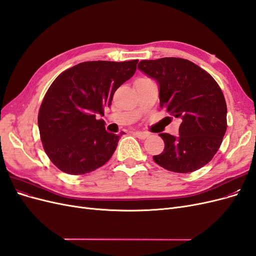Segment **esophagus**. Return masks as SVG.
<instances>
[{
  "label": "esophagus",
  "mask_w": 256,
  "mask_h": 256,
  "mask_svg": "<svg viewBox=\"0 0 256 256\" xmlns=\"http://www.w3.org/2000/svg\"><path fill=\"white\" fill-rule=\"evenodd\" d=\"M134 134L136 136H138V138H142V140H144V138H148V136H150V134H148L142 132V131H134Z\"/></svg>",
  "instance_id": "esophagus-1"
}]
</instances>
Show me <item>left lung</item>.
Returning a JSON list of instances; mask_svg holds the SVG:
<instances>
[{
    "label": "left lung",
    "instance_id": "left-lung-1",
    "mask_svg": "<svg viewBox=\"0 0 256 256\" xmlns=\"http://www.w3.org/2000/svg\"><path fill=\"white\" fill-rule=\"evenodd\" d=\"M138 68L159 86L160 108L180 118V136L160 134L164 150L157 164L175 173L203 168L218 152L226 131V102L220 86L204 69L188 60H141Z\"/></svg>",
    "mask_w": 256,
    "mask_h": 256
}]
</instances>
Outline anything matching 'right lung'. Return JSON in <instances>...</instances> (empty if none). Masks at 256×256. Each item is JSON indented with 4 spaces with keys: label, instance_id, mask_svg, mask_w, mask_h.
Masks as SVG:
<instances>
[{
    "label": "right lung",
    "instance_id": "add662e5",
    "mask_svg": "<svg viewBox=\"0 0 256 256\" xmlns=\"http://www.w3.org/2000/svg\"><path fill=\"white\" fill-rule=\"evenodd\" d=\"M138 60L84 62L62 72L46 92L38 113L44 150L60 171L82 175L102 166L120 136L104 120L115 90L136 72Z\"/></svg>",
    "mask_w": 256,
    "mask_h": 256
}]
</instances>
